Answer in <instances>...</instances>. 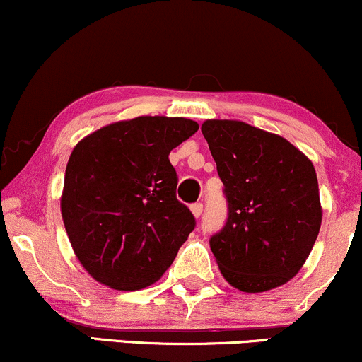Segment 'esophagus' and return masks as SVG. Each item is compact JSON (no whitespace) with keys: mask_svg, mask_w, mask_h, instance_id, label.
<instances>
[{"mask_svg":"<svg viewBox=\"0 0 362 362\" xmlns=\"http://www.w3.org/2000/svg\"><path fill=\"white\" fill-rule=\"evenodd\" d=\"M190 211H192L194 218H201V214H202V204H201V202H195V204L190 206Z\"/></svg>","mask_w":362,"mask_h":362,"instance_id":"34e87169","label":"esophagus"}]
</instances>
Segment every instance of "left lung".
<instances>
[{
  "label": "left lung",
  "instance_id": "8db88e82",
  "mask_svg": "<svg viewBox=\"0 0 362 362\" xmlns=\"http://www.w3.org/2000/svg\"><path fill=\"white\" fill-rule=\"evenodd\" d=\"M201 131L228 201L226 224L209 240L219 271L243 293L279 288L300 272L322 224L313 163L242 120L209 119Z\"/></svg>",
  "mask_w": 362,
  "mask_h": 362
}]
</instances>
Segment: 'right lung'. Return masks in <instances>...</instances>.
Here are the masks:
<instances>
[{"instance_id": "obj_1", "label": "right lung", "mask_w": 362, "mask_h": 362, "mask_svg": "<svg viewBox=\"0 0 362 362\" xmlns=\"http://www.w3.org/2000/svg\"><path fill=\"white\" fill-rule=\"evenodd\" d=\"M197 129L185 117L141 115L100 127L74 146L61 214L74 255L95 281L143 289L175 260L195 219L178 202L168 155Z\"/></svg>"}]
</instances>
